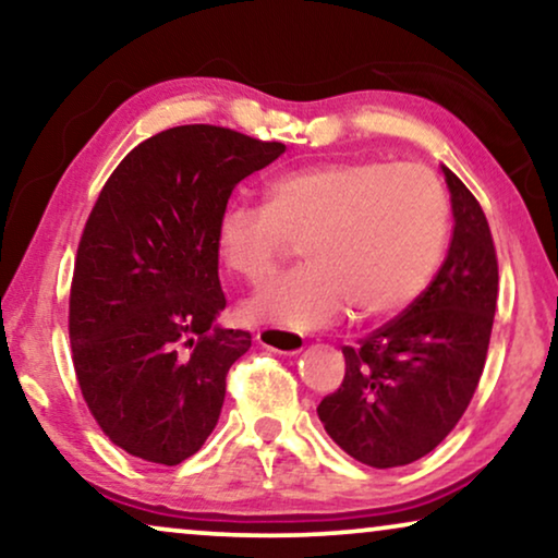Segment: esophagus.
Segmentation results:
<instances>
[{
  "mask_svg": "<svg viewBox=\"0 0 558 558\" xmlns=\"http://www.w3.org/2000/svg\"><path fill=\"white\" fill-rule=\"evenodd\" d=\"M256 342L266 350H274V353L281 355H296L302 353L304 340L300 335L289 332V330H277V327H264V330L256 332Z\"/></svg>",
  "mask_w": 558,
  "mask_h": 558,
  "instance_id": "esophagus-1",
  "label": "esophagus"
}]
</instances>
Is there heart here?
<instances>
[{
    "label": "heart",
    "mask_w": 558,
    "mask_h": 558,
    "mask_svg": "<svg viewBox=\"0 0 558 558\" xmlns=\"http://www.w3.org/2000/svg\"><path fill=\"white\" fill-rule=\"evenodd\" d=\"M449 203L429 167L340 159L296 167L266 185V203L218 216L223 266L251 287L269 281L302 241L296 269L243 304L248 323L279 330L401 312L429 287L447 246Z\"/></svg>",
    "instance_id": "b5f03b06"
}]
</instances>
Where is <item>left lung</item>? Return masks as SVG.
<instances>
[{"label": "left lung", "instance_id": "obj_1", "mask_svg": "<svg viewBox=\"0 0 558 558\" xmlns=\"http://www.w3.org/2000/svg\"><path fill=\"white\" fill-rule=\"evenodd\" d=\"M452 241L437 277L399 317L345 345V378L317 414L335 445L388 470L422 460L460 422L485 368L498 256L475 195L452 170Z\"/></svg>", "mask_w": 558, "mask_h": 558}]
</instances>
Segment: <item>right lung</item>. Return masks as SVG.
<instances>
[{
    "label": "right lung",
    "instance_id": "add662e5",
    "mask_svg": "<svg viewBox=\"0 0 558 558\" xmlns=\"http://www.w3.org/2000/svg\"><path fill=\"white\" fill-rule=\"evenodd\" d=\"M233 129L159 132L121 159L75 254L73 368L96 424L140 460L180 464L216 429L228 368L251 348L226 330L216 223L243 178L284 155Z\"/></svg>",
    "mask_w": 558,
    "mask_h": 558
}]
</instances>
